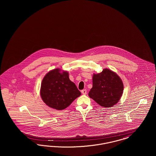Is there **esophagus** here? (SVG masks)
Here are the masks:
<instances>
[{"mask_svg": "<svg viewBox=\"0 0 156 156\" xmlns=\"http://www.w3.org/2000/svg\"><path fill=\"white\" fill-rule=\"evenodd\" d=\"M81 92L83 95H86L87 93V91L86 89H83V90H82Z\"/></svg>", "mask_w": 156, "mask_h": 156, "instance_id": "1", "label": "esophagus"}]
</instances>
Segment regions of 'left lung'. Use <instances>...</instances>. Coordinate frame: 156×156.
<instances>
[{
    "instance_id": "left-lung-1",
    "label": "left lung",
    "mask_w": 156,
    "mask_h": 156,
    "mask_svg": "<svg viewBox=\"0 0 156 156\" xmlns=\"http://www.w3.org/2000/svg\"><path fill=\"white\" fill-rule=\"evenodd\" d=\"M93 86L88 95L105 108H111L117 104L122 95L123 84L115 73L104 69L99 74L93 75Z\"/></svg>"
}]
</instances>
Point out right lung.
I'll return each instance as SVG.
<instances>
[{
    "instance_id": "1",
    "label": "right lung",
    "mask_w": 156,
    "mask_h": 156,
    "mask_svg": "<svg viewBox=\"0 0 156 156\" xmlns=\"http://www.w3.org/2000/svg\"><path fill=\"white\" fill-rule=\"evenodd\" d=\"M60 71L56 68L45 75L40 90L45 104L57 110L66 109L81 94L74 83L70 81L68 73Z\"/></svg>"
}]
</instances>
